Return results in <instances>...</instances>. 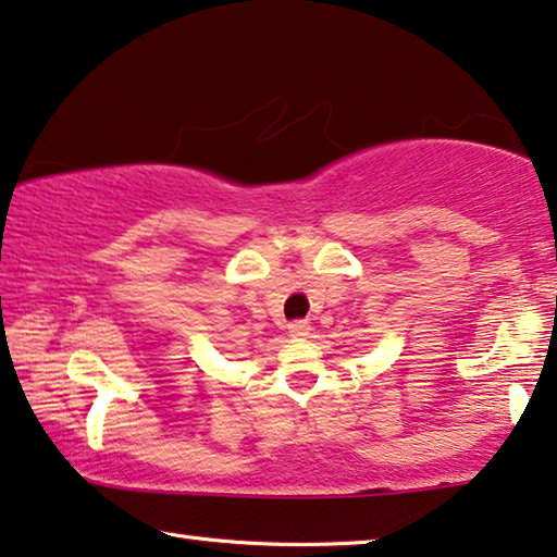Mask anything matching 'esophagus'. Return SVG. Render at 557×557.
I'll use <instances>...</instances> for the list:
<instances>
[{"mask_svg":"<svg viewBox=\"0 0 557 557\" xmlns=\"http://www.w3.org/2000/svg\"><path fill=\"white\" fill-rule=\"evenodd\" d=\"M287 330H289V335L305 337V335H310L312 327H310V322H307V320H295V322H289Z\"/></svg>","mask_w":557,"mask_h":557,"instance_id":"esophagus-1","label":"esophagus"}]
</instances>
